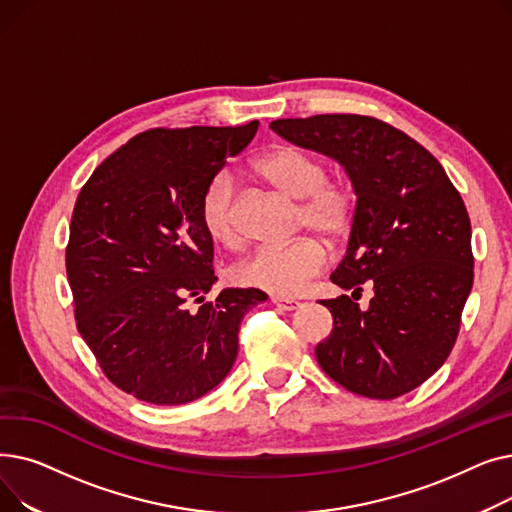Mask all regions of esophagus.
Here are the masks:
<instances>
[{
	"label": "esophagus",
	"instance_id": "obj_1",
	"mask_svg": "<svg viewBox=\"0 0 512 512\" xmlns=\"http://www.w3.org/2000/svg\"><path fill=\"white\" fill-rule=\"evenodd\" d=\"M272 303L282 311H294L301 305L297 299H288V297H272Z\"/></svg>",
	"mask_w": 512,
	"mask_h": 512
}]
</instances>
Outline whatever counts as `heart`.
<instances>
[{
	"label": "heart",
	"mask_w": 512,
	"mask_h": 512,
	"mask_svg": "<svg viewBox=\"0 0 512 512\" xmlns=\"http://www.w3.org/2000/svg\"><path fill=\"white\" fill-rule=\"evenodd\" d=\"M253 170L278 193L299 203V228L336 242L351 230L357 209L353 186L330 180L326 161L305 149L278 145L263 151ZM201 222L207 234L226 249L242 245L238 224L236 184L230 174L215 176L201 203ZM326 265V249L313 236H303L286 247L261 249L234 267V280L272 292L276 297L299 294Z\"/></svg>",
	"instance_id": "b5f03b06"
}]
</instances>
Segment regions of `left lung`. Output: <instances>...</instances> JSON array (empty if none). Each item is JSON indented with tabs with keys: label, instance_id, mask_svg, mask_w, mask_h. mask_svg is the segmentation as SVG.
<instances>
[{
	"label": "left lung",
	"instance_id": "1",
	"mask_svg": "<svg viewBox=\"0 0 512 512\" xmlns=\"http://www.w3.org/2000/svg\"><path fill=\"white\" fill-rule=\"evenodd\" d=\"M286 141L334 157L357 195L348 249L319 301L334 328L315 357L334 382L392 400L421 386L448 359L473 286L471 222L440 161L402 130L371 116L321 114L270 124Z\"/></svg>",
	"mask_w": 512,
	"mask_h": 512
}]
</instances>
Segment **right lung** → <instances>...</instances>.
I'll return each instance as SVG.
<instances>
[{
    "instance_id": "obj_1",
    "label": "right lung",
    "mask_w": 512,
    "mask_h": 512,
    "mask_svg": "<svg viewBox=\"0 0 512 512\" xmlns=\"http://www.w3.org/2000/svg\"><path fill=\"white\" fill-rule=\"evenodd\" d=\"M257 126L145 130L76 199L66 247L76 328L107 380L134 398L170 407L213 390L236 361L242 317L267 299L224 288L203 303L218 280L203 195Z\"/></svg>"
}]
</instances>
